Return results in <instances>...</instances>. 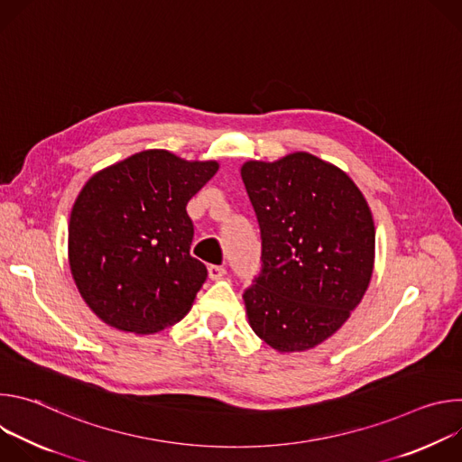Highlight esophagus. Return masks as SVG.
Returning a JSON list of instances; mask_svg holds the SVG:
<instances>
[{
	"mask_svg": "<svg viewBox=\"0 0 462 462\" xmlns=\"http://www.w3.org/2000/svg\"><path fill=\"white\" fill-rule=\"evenodd\" d=\"M226 274V269L225 267H221V265H208V276H210V280H221L223 276Z\"/></svg>",
	"mask_w": 462,
	"mask_h": 462,
	"instance_id": "obj_1",
	"label": "esophagus"
}]
</instances>
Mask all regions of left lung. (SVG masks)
<instances>
[{"label": "left lung", "instance_id": "8db88e82", "mask_svg": "<svg viewBox=\"0 0 462 462\" xmlns=\"http://www.w3.org/2000/svg\"><path fill=\"white\" fill-rule=\"evenodd\" d=\"M261 230V273L243 300L254 333L280 353L316 347L362 301L374 223L340 168L296 152L241 168Z\"/></svg>", "mask_w": 462, "mask_h": 462}]
</instances>
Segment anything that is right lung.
Instances as JSON below:
<instances>
[{
	"instance_id": "1",
	"label": "right lung",
	"mask_w": 462,
	"mask_h": 462,
	"mask_svg": "<svg viewBox=\"0 0 462 462\" xmlns=\"http://www.w3.org/2000/svg\"><path fill=\"white\" fill-rule=\"evenodd\" d=\"M217 170L216 161L146 150L86 182L69 219V265L102 321L152 335L184 318L208 276L189 254L186 205Z\"/></svg>"
}]
</instances>
